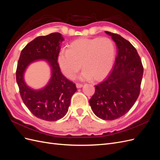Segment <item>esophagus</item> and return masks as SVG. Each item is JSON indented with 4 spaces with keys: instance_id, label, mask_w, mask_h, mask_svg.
<instances>
[{
    "instance_id": "1",
    "label": "esophagus",
    "mask_w": 160,
    "mask_h": 160,
    "mask_svg": "<svg viewBox=\"0 0 160 160\" xmlns=\"http://www.w3.org/2000/svg\"><path fill=\"white\" fill-rule=\"evenodd\" d=\"M76 87H77V88H82V87H83V84L77 83H76Z\"/></svg>"
}]
</instances>
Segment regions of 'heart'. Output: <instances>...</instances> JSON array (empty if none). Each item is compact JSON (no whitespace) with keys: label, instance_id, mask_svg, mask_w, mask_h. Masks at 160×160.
Returning <instances> with one entry per match:
<instances>
[{"label":"heart","instance_id":"b5f03b06","mask_svg":"<svg viewBox=\"0 0 160 160\" xmlns=\"http://www.w3.org/2000/svg\"><path fill=\"white\" fill-rule=\"evenodd\" d=\"M115 57V47L111 38H81L71 42L68 49L60 51L58 62L62 72L68 78L73 77L82 65L84 71L80 79L91 77L93 80L99 81L109 74Z\"/></svg>","mask_w":160,"mask_h":160}]
</instances>
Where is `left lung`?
<instances>
[{
  "label": "left lung",
  "instance_id": "8db88e82",
  "mask_svg": "<svg viewBox=\"0 0 160 160\" xmlns=\"http://www.w3.org/2000/svg\"><path fill=\"white\" fill-rule=\"evenodd\" d=\"M118 47L112 72L102 83L95 85L89 104L95 115L114 120L127 113L139 95L143 67L137 50L118 34L105 31Z\"/></svg>",
  "mask_w": 160,
  "mask_h": 160
}]
</instances>
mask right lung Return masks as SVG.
<instances>
[{"instance_id": "1", "label": "right lung", "mask_w": 160, "mask_h": 160, "mask_svg": "<svg viewBox=\"0 0 160 160\" xmlns=\"http://www.w3.org/2000/svg\"><path fill=\"white\" fill-rule=\"evenodd\" d=\"M63 41L59 32L35 38L22 50L17 67V83L24 103L35 117L48 122L64 117L68 111L71 97L77 91L75 84L62 74L57 62L60 45ZM38 59L49 62L52 77L45 88L35 91L26 86L23 74L31 62Z\"/></svg>"}]
</instances>
